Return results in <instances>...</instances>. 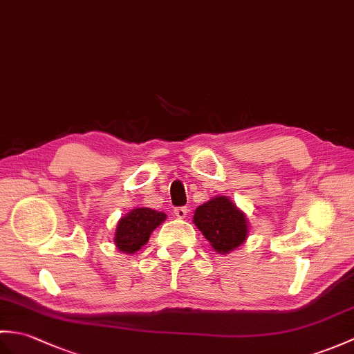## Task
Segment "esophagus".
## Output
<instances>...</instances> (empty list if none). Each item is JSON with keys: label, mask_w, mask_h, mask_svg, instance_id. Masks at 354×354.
<instances>
[{"label": "esophagus", "mask_w": 354, "mask_h": 354, "mask_svg": "<svg viewBox=\"0 0 354 354\" xmlns=\"http://www.w3.org/2000/svg\"><path fill=\"white\" fill-rule=\"evenodd\" d=\"M187 214H188L187 207H179V208L175 209V216H176L178 218H185Z\"/></svg>", "instance_id": "esophagus-1"}]
</instances>
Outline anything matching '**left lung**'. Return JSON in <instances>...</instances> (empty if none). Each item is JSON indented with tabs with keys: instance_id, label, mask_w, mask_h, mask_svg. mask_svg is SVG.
<instances>
[{
	"instance_id": "1",
	"label": "left lung",
	"mask_w": 354,
	"mask_h": 354,
	"mask_svg": "<svg viewBox=\"0 0 354 354\" xmlns=\"http://www.w3.org/2000/svg\"><path fill=\"white\" fill-rule=\"evenodd\" d=\"M193 221L211 248L221 254L235 250L248 238V218L226 196H216L197 207Z\"/></svg>"
}]
</instances>
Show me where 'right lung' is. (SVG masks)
<instances>
[{
  "label": "right lung",
  "instance_id": "add662e5",
  "mask_svg": "<svg viewBox=\"0 0 354 354\" xmlns=\"http://www.w3.org/2000/svg\"><path fill=\"white\" fill-rule=\"evenodd\" d=\"M164 212L151 208H136L123 216L114 234V244L123 253H136L149 240L155 227L166 220Z\"/></svg>",
  "mask_w": 354,
  "mask_h": 354
}]
</instances>
